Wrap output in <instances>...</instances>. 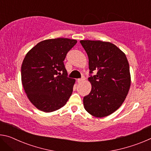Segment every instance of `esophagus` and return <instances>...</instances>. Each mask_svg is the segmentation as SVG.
Segmentation results:
<instances>
[{"label":"esophagus","instance_id":"obj_1","mask_svg":"<svg viewBox=\"0 0 151 151\" xmlns=\"http://www.w3.org/2000/svg\"><path fill=\"white\" fill-rule=\"evenodd\" d=\"M85 80V77H84V76H83V77H82L81 78H78V80H77V82H78V83H82V82H83Z\"/></svg>","mask_w":151,"mask_h":151}]
</instances>
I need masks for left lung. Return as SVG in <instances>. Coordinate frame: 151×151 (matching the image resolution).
Returning a JSON list of instances; mask_svg holds the SVG:
<instances>
[{"mask_svg": "<svg viewBox=\"0 0 151 151\" xmlns=\"http://www.w3.org/2000/svg\"><path fill=\"white\" fill-rule=\"evenodd\" d=\"M88 57L92 85L83 98L85 109L95 117L109 116L123 103L131 86L129 65L126 55L112 43L101 40H81Z\"/></svg>", "mask_w": 151, "mask_h": 151, "instance_id": "obj_1", "label": "left lung"}]
</instances>
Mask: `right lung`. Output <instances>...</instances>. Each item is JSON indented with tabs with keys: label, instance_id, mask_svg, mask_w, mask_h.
Wrapping results in <instances>:
<instances>
[{
	"label": "right lung",
	"instance_id": "add662e5",
	"mask_svg": "<svg viewBox=\"0 0 151 151\" xmlns=\"http://www.w3.org/2000/svg\"><path fill=\"white\" fill-rule=\"evenodd\" d=\"M77 40L66 38L38 43L25 56L21 80L33 105L45 112L57 111L68 101L75 80L68 77L63 61Z\"/></svg>",
	"mask_w": 151,
	"mask_h": 151
}]
</instances>
